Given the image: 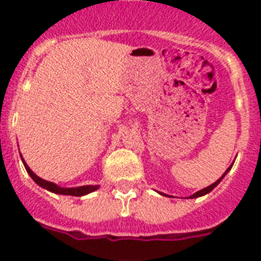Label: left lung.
<instances>
[{"instance_id":"8db88e82","label":"left lung","mask_w":261,"mask_h":261,"mask_svg":"<svg viewBox=\"0 0 261 261\" xmlns=\"http://www.w3.org/2000/svg\"><path fill=\"white\" fill-rule=\"evenodd\" d=\"M232 165H233V162H232V164L230 165V166H228V169H227V170L224 171V173H223V175H222V177H220L219 179H218V181H215V182H214L213 185H210V186H207V188L202 189V190L197 191V193H194V194H193V195H190V197H188L189 199H193V198H199V197H203V195L208 194V193H210V191H213L214 189L217 188L218 185L220 184V181H222V179H223V178H224V175H226L227 173H228V171L231 170V168H232ZM158 193H160V191H158ZM160 194H161V195H165V197H169L168 194H164V193H160Z\"/></svg>"}]
</instances>
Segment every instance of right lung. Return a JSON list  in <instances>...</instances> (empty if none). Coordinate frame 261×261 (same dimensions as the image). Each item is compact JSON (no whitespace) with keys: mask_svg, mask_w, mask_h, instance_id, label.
<instances>
[{"mask_svg":"<svg viewBox=\"0 0 261 261\" xmlns=\"http://www.w3.org/2000/svg\"><path fill=\"white\" fill-rule=\"evenodd\" d=\"M21 158H22V154H21ZM22 162H23L26 171H28L29 175L33 178V181H34L35 184L39 185L41 188L46 189V190L51 191V193H55V194L72 195V197H83V195L90 194V193H92V191L97 190V189L100 188L99 185H86V186H79V188H61V186H58V185L54 184V182H48L46 181V179H42L41 177H38L34 171L29 168L28 164L24 162L23 158H22Z\"/></svg>","mask_w":261,"mask_h":261,"instance_id":"1","label":"right lung"}]
</instances>
